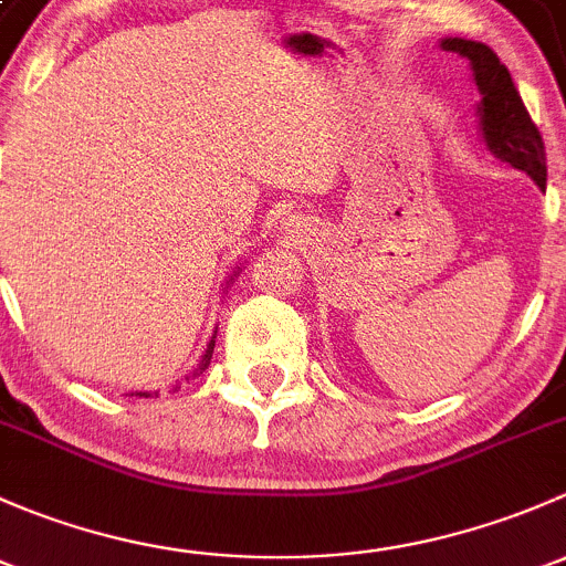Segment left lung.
Returning a JSON list of instances; mask_svg holds the SVG:
<instances>
[{
	"instance_id": "obj_1",
	"label": "left lung",
	"mask_w": 566,
	"mask_h": 566,
	"mask_svg": "<svg viewBox=\"0 0 566 566\" xmlns=\"http://www.w3.org/2000/svg\"><path fill=\"white\" fill-rule=\"evenodd\" d=\"M441 45L471 60L473 78H476V87L482 93L479 112H482V134L490 153L521 169V172L531 175L536 186L545 188V142H542L539 128L531 119L504 62L495 56L490 45L476 43V40L447 38Z\"/></svg>"
}]
</instances>
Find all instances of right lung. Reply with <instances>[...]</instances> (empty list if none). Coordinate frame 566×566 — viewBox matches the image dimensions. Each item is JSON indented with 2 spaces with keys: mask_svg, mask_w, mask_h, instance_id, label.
<instances>
[{
  "mask_svg": "<svg viewBox=\"0 0 566 566\" xmlns=\"http://www.w3.org/2000/svg\"><path fill=\"white\" fill-rule=\"evenodd\" d=\"M213 345H216V336L213 339H210V345H208V350H205V356H202V361H199V367H197V373L193 375H202L205 369H208V364H210V358H213ZM136 397H150V394L147 391H136Z\"/></svg>",
  "mask_w": 566,
  "mask_h": 566,
  "instance_id": "add662e5",
  "label": "right lung"
}]
</instances>
